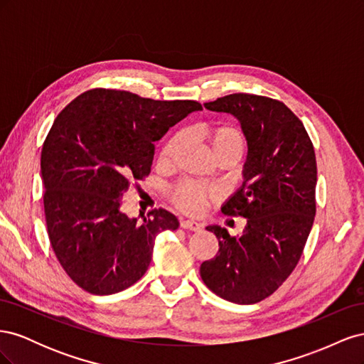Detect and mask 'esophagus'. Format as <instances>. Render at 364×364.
Wrapping results in <instances>:
<instances>
[{"instance_id": "34e87169", "label": "esophagus", "mask_w": 364, "mask_h": 364, "mask_svg": "<svg viewBox=\"0 0 364 364\" xmlns=\"http://www.w3.org/2000/svg\"><path fill=\"white\" fill-rule=\"evenodd\" d=\"M181 228L188 229V230H194V232H197V230L202 229V225L194 222V220H181Z\"/></svg>"}]
</instances>
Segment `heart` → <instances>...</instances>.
Listing matches in <instances>:
<instances>
[{"label":"heart","instance_id":"b5f03b06","mask_svg":"<svg viewBox=\"0 0 364 364\" xmlns=\"http://www.w3.org/2000/svg\"><path fill=\"white\" fill-rule=\"evenodd\" d=\"M205 135L218 161L225 158H234L238 161L243 156L246 141L243 132L237 126L220 121V123L206 126ZM183 134H176L170 139H167L158 156V164L161 167H171L179 150L183 146ZM170 199L171 203L178 209H181L182 213L197 215L202 214L209 206V203L217 202L220 199V193L215 188H213V186H206L196 181L186 179L171 186Z\"/></svg>","mask_w":364,"mask_h":364}]
</instances>
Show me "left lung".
I'll list each match as a JSON object with an SVG mask.
<instances>
[{
	"mask_svg": "<svg viewBox=\"0 0 364 364\" xmlns=\"http://www.w3.org/2000/svg\"><path fill=\"white\" fill-rule=\"evenodd\" d=\"M238 118L247 139L245 182L223 205L226 215L247 218L240 237L208 226L218 238L217 255L200 277L223 299L249 305L266 299L301 259L316 215L317 165L302 121L279 100L230 94L205 103Z\"/></svg>",
	"mask_w": 364,
	"mask_h": 364,
	"instance_id": "obj_1",
	"label": "left lung"
}]
</instances>
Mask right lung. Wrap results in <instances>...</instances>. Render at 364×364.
<instances>
[{
  "mask_svg": "<svg viewBox=\"0 0 364 364\" xmlns=\"http://www.w3.org/2000/svg\"><path fill=\"white\" fill-rule=\"evenodd\" d=\"M200 109L194 100L95 87L54 119L41 153L47 232L60 266L85 291L129 289L147 272L156 235L178 229V218L162 208L141 223L129 218L121 197L150 174L155 141Z\"/></svg>",
  "mask_w": 364,
  "mask_h": 364,
  "instance_id": "obj_1",
  "label": "right lung"
}]
</instances>
